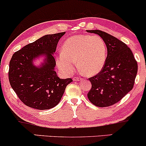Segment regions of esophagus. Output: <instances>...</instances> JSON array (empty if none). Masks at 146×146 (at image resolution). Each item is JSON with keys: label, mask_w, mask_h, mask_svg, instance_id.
<instances>
[{"label": "esophagus", "mask_w": 146, "mask_h": 146, "mask_svg": "<svg viewBox=\"0 0 146 146\" xmlns=\"http://www.w3.org/2000/svg\"><path fill=\"white\" fill-rule=\"evenodd\" d=\"M82 78H80V77H75V78H73V81H79V80H80Z\"/></svg>", "instance_id": "34e87169"}]
</instances>
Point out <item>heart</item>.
<instances>
[{"mask_svg": "<svg viewBox=\"0 0 146 146\" xmlns=\"http://www.w3.org/2000/svg\"><path fill=\"white\" fill-rule=\"evenodd\" d=\"M107 58V46L97 35H80L66 39L62 48V54L57 58L59 69L66 75L75 71L76 63L79 69L88 76L100 73Z\"/></svg>", "mask_w": 146, "mask_h": 146, "instance_id": "b5f03b06", "label": "heart"}]
</instances>
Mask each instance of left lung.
<instances>
[{
    "label": "left lung",
    "mask_w": 146,
    "mask_h": 146,
    "mask_svg": "<svg viewBox=\"0 0 146 146\" xmlns=\"http://www.w3.org/2000/svg\"><path fill=\"white\" fill-rule=\"evenodd\" d=\"M98 35L105 41L107 56L104 68L89 78L87 94L91 103L99 107L114 105L132 89L138 65L132 50L121 40L101 30H86Z\"/></svg>",
    "instance_id": "obj_1"
}]
</instances>
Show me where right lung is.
<instances>
[{"instance_id": "add662e5", "label": "right lung", "mask_w": 146, "mask_h": 146, "mask_svg": "<svg viewBox=\"0 0 146 146\" xmlns=\"http://www.w3.org/2000/svg\"><path fill=\"white\" fill-rule=\"evenodd\" d=\"M64 33L47 35L14 52L9 62V80L19 98L28 107L49 110L60 102L71 78L60 79L55 71L54 52ZM45 56L39 67L33 60Z\"/></svg>"}]
</instances>
